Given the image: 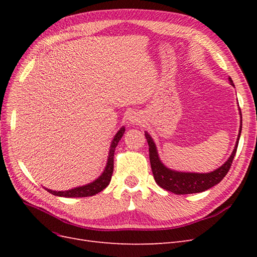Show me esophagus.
Instances as JSON below:
<instances>
[{
    "label": "esophagus",
    "mask_w": 257,
    "mask_h": 257,
    "mask_svg": "<svg viewBox=\"0 0 257 257\" xmlns=\"http://www.w3.org/2000/svg\"><path fill=\"white\" fill-rule=\"evenodd\" d=\"M127 120L132 124H137V123H141L142 122V116H141V114H139L138 112L133 111V112L128 113Z\"/></svg>",
    "instance_id": "obj_1"
}]
</instances>
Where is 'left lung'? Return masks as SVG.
Listing matches in <instances>:
<instances>
[{"label": "left lung", "mask_w": 257, "mask_h": 257, "mask_svg": "<svg viewBox=\"0 0 257 257\" xmlns=\"http://www.w3.org/2000/svg\"><path fill=\"white\" fill-rule=\"evenodd\" d=\"M228 80L232 87H235L234 82H232L230 77H228ZM240 113V128L237 137V142L235 145L234 150H232L230 157L228 160L224 163L222 166L214 169L213 172L210 173H186V172H178L172 168H168L163 164L159 157L158 148L155 146V143L148 132H145V136L149 145V158H150V164L152 174L154 177V180L161 188L172 193L178 194H193V193H200L206 190L212 188L215 184L220 183L222 179L226 176L232 160L235 158V154L237 151V147L239 143V138L241 135V128H242V116H241V111L239 108Z\"/></svg>", "instance_id": "8db88e82"}]
</instances>
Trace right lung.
<instances>
[{"label":"right lung","instance_id":"add662e5","mask_svg":"<svg viewBox=\"0 0 257 257\" xmlns=\"http://www.w3.org/2000/svg\"><path fill=\"white\" fill-rule=\"evenodd\" d=\"M125 132V127L122 126L120 130L116 132V134L113 136L111 144H110V149L109 153H108V159L104 172L96 178L94 181H92L88 184H84L81 186H77V188L67 190V191H53L45 188L49 193H51L54 196H60V197H88L93 196L95 194L103 191L106 186L109 184L111 180V176L113 173V157H114V150L115 147L118 146V143L121 141V138Z\"/></svg>","mask_w":257,"mask_h":257}]
</instances>
